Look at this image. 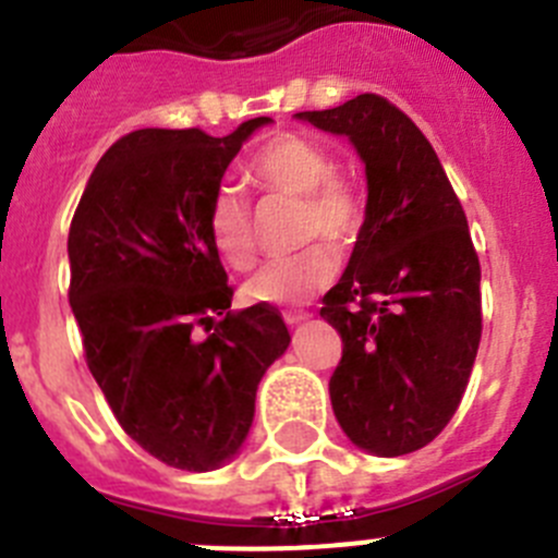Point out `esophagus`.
I'll list each match as a JSON object with an SVG mask.
<instances>
[{"mask_svg":"<svg viewBox=\"0 0 558 558\" xmlns=\"http://www.w3.org/2000/svg\"><path fill=\"white\" fill-rule=\"evenodd\" d=\"M307 318H310V313H304V310H295V313H284V324H288V327H295V324L307 322Z\"/></svg>","mask_w":558,"mask_h":558,"instance_id":"34e87169","label":"esophagus"}]
</instances>
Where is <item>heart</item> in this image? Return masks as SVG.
I'll return each instance as SVG.
<instances>
[{"instance_id":"heart-1","label":"heart","mask_w":558,"mask_h":558,"mask_svg":"<svg viewBox=\"0 0 558 558\" xmlns=\"http://www.w3.org/2000/svg\"><path fill=\"white\" fill-rule=\"evenodd\" d=\"M251 179L259 190L302 201L295 236L315 243L299 254L265 265L245 284V299L263 304H299L327 288L338 274V256L349 251L366 223V201L349 175L335 170L332 153L299 133H279L251 159ZM206 231L229 268L248 270L259 254L254 209L234 184H220L206 206ZM324 242H329L324 246Z\"/></svg>"}]
</instances>
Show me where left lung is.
I'll return each instance as SVG.
<instances>
[{"label":"left lung","instance_id":"left-lung-1","mask_svg":"<svg viewBox=\"0 0 558 558\" xmlns=\"http://www.w3.org/2000/svg\"><path fill=\"white\" fill-rule=\"evenodd\" d=\"M295 117L349 136L366 161V223L322 307L343 340L335 418L374 456L422 450L461 405L481 343V263L463 206L425 133L386 97Z\"/></svg>","mask_w":558,"mask_h":558}]
</instances>
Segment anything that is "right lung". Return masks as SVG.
I'll return each instance as SVG.
<instances>
[{"mask_svg": "<svg viewBox=\"0 0 558 558\" xmlns=\"http://www.w3.org/2000/svg\"><path fill=\"white\" fill-rule=\"evenodd\" d=\"M145 128L113 142L69 226V304L122 430L167 466L215 470L248 436L256 386L290 343L279 310H231L206 206L243 142Z\"/></svg>", "mask_w": 558, "mask_h": 558, "instance_id": "right-lung-1", "label": "right lung"}]
</instances>
